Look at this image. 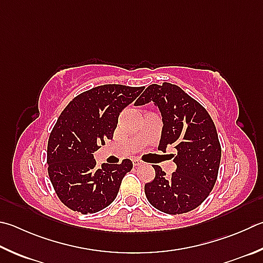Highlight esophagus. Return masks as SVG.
<instances>
[{
  "label": "esophagus",
  "mask_w": 263,
  "mask_h": 263,
  "mask_svg": "<svg viewBox=\"0 0 263 263\" xmlns=\"http://www.w3.org/2000/svg\"><path fill=\"white\" fill-rule=\"evenodd\" d=\"M132 163H133V165H135V166H140V165H142V163H144V162H142L139 159H135V160L132 161Z\"/></svg>",
  "instance_id": "34e87169"
}]
</instances>
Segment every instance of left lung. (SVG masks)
Returning <instances> with one entry per match:
<instances>
[{
  "label": "left lung",
  "instance_id": "obj_1",
  "mask_svg": "<svg viewBox=\"0 0 263 263\" xmlns=\"http://www.w3.org/2000/svg\"><path fill=\"white\" fill-rule=\"evenodd\" d=\"M153 101L159 107L163 128L159 149H177V169L170 176L154 165L155 178L145 185L146 198L165 214L179 215L199 207L216 183L221 144L216 126L208 111L179 86L153 84L145 89L136 106Z\"/></svg>",
  "mask_w": 263,
  "mask_h": 263
}]
</instances>
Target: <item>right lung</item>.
I'll list each match as a JSON object with an SVG mask.
<instances>
[{
	"instance_id": "add662e5",
	"label": "right lung",
	"mask_w": 263,
	"mask_h": 263,
	"mask_svg": "<svg viewBox=\"0 0 263 263\" xmlns=\"http://www.w3.org/2000/svg\"><path fill=\"white\" fill-rule=\"evenodd\" d=\"M144 88L98 86L77 95L57 118L47 146L48 175L57 197L71 211L93 214L116 199L132 162L125 159L98 169L93 153L111 139L119 112Z\"/></svg>"
}]
</instances>
